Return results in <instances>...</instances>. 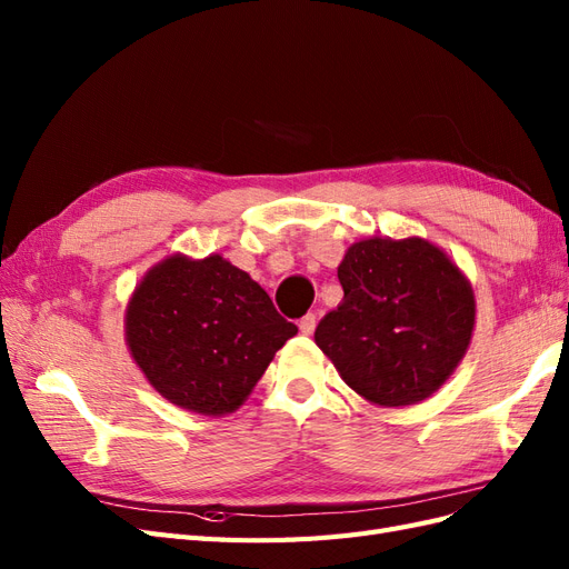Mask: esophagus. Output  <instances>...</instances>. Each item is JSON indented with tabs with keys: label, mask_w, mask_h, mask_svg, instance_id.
I'll return each mask as SVG.
<instances>
[{
	"label": "esophagus",
	"mask_w": 569,
	"mask_h": 569,
	"mask_svg": "<svg viewBox=\"0 0 569 569\" xmlns=\"http://www.w3.org/2000/svg\"><path fill=\"white\" fill-rule=\"evenodd\" d=\"M316 322H318L316 313H308V316H303V318L299 320V330H301L303 335H313V330H316Z\"/></svg>",
	"instance_id": "obj_1"
}]
</instances>
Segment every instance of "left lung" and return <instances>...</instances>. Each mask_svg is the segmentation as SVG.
<instances>
[{"label":"left lung","mask_w":569,"mask_h":569,"mask_svg":"<svg viewBox=\"0 0 569 569\" xmlns=\"http://www.w3.org/2000/svg\"><path fill=\"white\" fill-rule=\"evenodd\" d=\"M343 299L316 327L341 380L377 406L435 393L468 351L475 297L449 256L410 237L356 242L337 270Z\"/></svg>","instance_id":"1"}]
</instances>
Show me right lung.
I'll use <instances>...</instances> for the list:
<instances>
[{"label":"right lung","mask_w":569,"mask_h":569,"mask_svg":"<svg viewBox=\"0 0 569 569\" xmlns=\"http://www.w3.org/2000/svg\"><path fill=\"white\" fill-rule=\"evenodd\" d=\"M126 335L134 363L170 403L226 416L242 406L297 325L220 256H173L134 289Z\"/></svg>","instance_id":"add662e5"}]
</instances>
